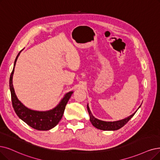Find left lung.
Masks as SVG:
<instances>
[{"mask_svg":"<svg viewBox=\"0 0 160 160\" xmlns=\"http://www.w3.org/2000/svg\"><path fill=\"white\" fill-rule=\"evenodd\" d=\"M140 106H141V105L138 107V108H140ZM138 108L136 110L135 112H134L132 115H131V116L123 119L115 121H105L96 118L92 114L90 110V108H89L88 104H87V110L89 113V116H90V121L92 125L97 129L103 131H116L119 129L121 127H123L132 118V116L138 110Z\"/></svg>","mask_w":160,"mask_h":160,"instance_id":"obj_1","label":"left lung"}]
</instances>
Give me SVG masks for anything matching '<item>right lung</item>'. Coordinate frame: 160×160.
<instances>
[{
    "label": "right lung",
    "mask_w": 160,
    "mask_h": 160,
    "mask_svg": "<svg viewBox=\"0 0 160 160\" xmlns=\"http://www.w3.org/2000/svg\"><path fill=\"white\" fill-rule=\"evenodd\" d=\"M22 50L18 53L16 56L14 63V68L10 77V90L11 92V98L12 106L14 110L19 118L23 121L32 128L39 131H48L54 128L58 125L61 120L63 112L65 110L66 106L69 99L73 93V91H69L67 92L60 102L56 107L47 111H37L29 109L18 100L15 93L12 79L14 72V68L16 63L18 56H20Z\"/></svg>",
    "instance_id": "obj_1"
}]
</instances>
